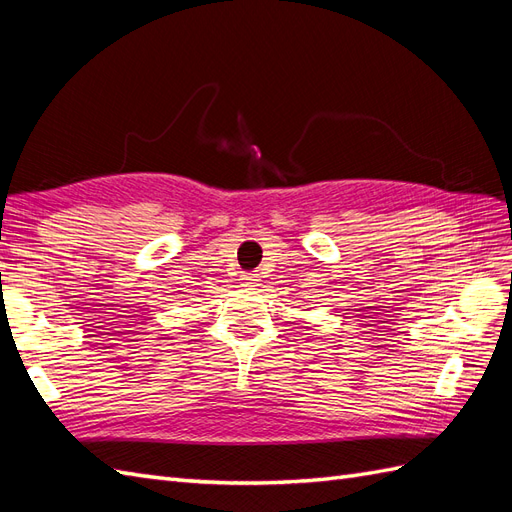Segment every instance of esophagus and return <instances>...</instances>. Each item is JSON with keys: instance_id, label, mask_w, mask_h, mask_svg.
I'll return each mask as SVG.
<instances>
[{"instance_id": "1", "label": "esophagus", "mask_w": 512, "mask_h": 512, "mask_svg": "<svg viewBox=\"0 0 512 512\" xmlns=\"http://www.w3.org/2000/svg\"><path fill=\"white\" fill-rule=\"evenodd\" d=\"M240 281H242V285H246V287H257L259 274H255V272H244Z\"/></svg>"}]
</instances>
